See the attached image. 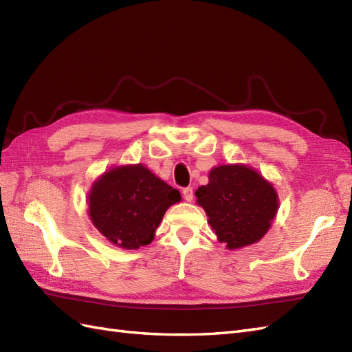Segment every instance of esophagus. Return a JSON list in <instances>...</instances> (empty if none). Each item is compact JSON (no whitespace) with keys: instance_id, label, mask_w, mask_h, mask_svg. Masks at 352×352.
Here are the masks:
<instances>
[{"instance_id":"34e87169","label":"esophagus","mask_w":352,"mask_h":352,"mask_svg":"<svg viewBox=\"0 0 352 352\" xmlns=\"http://www.w3.org/2000/svg\"><path fill=\"white\" fill-rule=\"evenodd\" d=\"M182 195H184V198H185L188 202H190V201L194 199V189L190 188V186L184 188V190H182Z\"/></svg>"}]
</instances>
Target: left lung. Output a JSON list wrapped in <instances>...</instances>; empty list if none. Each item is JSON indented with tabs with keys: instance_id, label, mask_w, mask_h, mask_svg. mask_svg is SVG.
<instances>
[{
	"instance_id": "obj_1",
	"label": "left lung",
	"mask_w": 352,
	"mask_h": 352,
	"mask_svg": "<svg viewBox=\"0 0 352 352\" xmlns=\"http://www.w3.org/2000/svg\"><path fill=\"white\" fill-rule=\"evenodd\" d=\"M210 226L228 250L258 242L272 226L279 208L276 189L258 172L245 164L210 170L208 185L195 190Z\"/></svg>"
}]
</instances>
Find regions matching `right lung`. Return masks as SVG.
<instances>
[{"label": "right lung", "instance_id": "right-lung-1", "mask_svg": "<svg viewBox=\"0 0 352 352\" xmlns=\"http://www.w3.org/2000/svg\"><path fill=\"white\" fill-rule=\"evenodd\" d=\"M180 198L177 189L142 164L120 166L92 185L89 217L111 243L138 250L151 243L164 212Z\"/></svg>", "mask_w": 352, "mask_h": 352}]
</instances>
